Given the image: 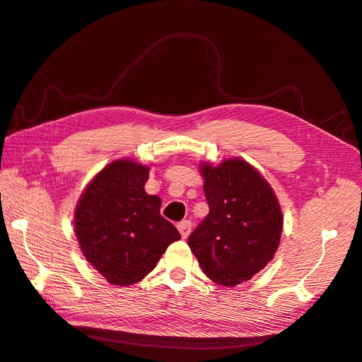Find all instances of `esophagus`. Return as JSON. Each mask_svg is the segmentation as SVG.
I'll use <instances>...</instances> for the list:
<instances>
[{
	"label": "esophagus",
	"instance_id": "34e87169",
	"mask_svg": "<svg viewBox=\"0 0 362 362\" xmlns=\"http://www.w3.org/2000/svg\"><path fill=\"white\" fill-rule=\"evenodd\" d=\"M191 228H192V223H191L189 220H183V221H180V223L177 225V229H179V233H180L182 238H187V237L189 235V233H191Z\"/></svg>",
	"mask_w": 362,
	"mask_h": 362
}]
</instances>
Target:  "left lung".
<instances>
[{
	"label": "left lung",
	"instance_id": "left-lung-1",
	"mask_svg": "<svg viewBox=\"0 0 362 362\" xmlns=\"http://www.w3.org/2000/svg\"><path fill=\"white\" fill-rule=\"evenodd\" d=\"M209 214L188 238L202 271L233 287L269 263L280 243L283 216L272 188L242 159L203 165Z\"/></svg>",
	"mask_w": 362,
	"mask_h": 362
}]
</instances>
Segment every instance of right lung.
Here are the masks:
<instances>
[{
  "instance_id": "add662e5",
  "label": "right lung",
  "mask_w": 362,
  "mask_h": 362,
  "mask_svg": "<svg viewBox=\"0 0 362 362\" xmlns=\"http://www.w3.org/2000/svg\"><path fill=\"white\" fill-rule=\"evenodd\" d=\"M146 180V166L116 160L91 180L78 203L75 233L82 252L111 284L141 281L180 238L160 216V199L145 192Z\"/></svg>"
}]
</instances>
